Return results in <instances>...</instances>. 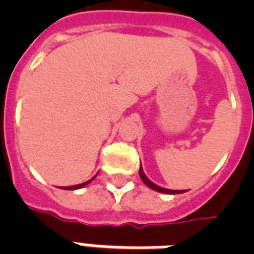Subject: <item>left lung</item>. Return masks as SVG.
<instances>
[{
  "label": "left lung",
  "mask_w": 254,
  "mask_h": 254,
  "mask_svg": "<svg viewBox=\"0 0 254 254\" xmlns=\"http://www.w3.org/2000/svg\"><path fill=\"white\" fill-rule=\"evenodd\" d=\"M139 177H141L142 182L147 186V187H150L151 190H154V191H158V192H162V193H182V192H185V191H182V190H167V189H163V187H159V186L154 185V183H153V182H151L150 179L146 177V175H145L142 167H139Z\"/></svg>",
  "instance_id": "1"
}]
</instances>
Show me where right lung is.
<instances>
[{"label":"right lung","instance_id":"right-lung-1","mask_svg":"<svg viewBox=\"0 0 254 254\" xmlns=\"http://www.w3.org/2000/svg\"><path fill=\"white\" fill-rule=\"evenodd\" d=\"M95 178V177H93ZM93 178H92L91 181L88 182H84V183H81V185H76V186H71V187H63V190H77V189H81V187H84V186H87L88 183H91L92 181H93Z\"/></svg>","mask_w":254,"mask_h":254}]
</instances>
